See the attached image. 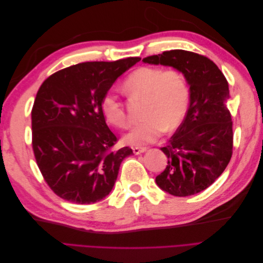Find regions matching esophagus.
Here are the masks:
<instances>
[{"mask_svg": "<svg viewBox=\"0 0 263 263\" xmlns=\"http://www.w3.org/2000/svg\"><path fill=\"white\" fill-rule=\"evenodd\" d=\"M146 150H147L146 147H134L133 148V151H134L135 155H140L142 153H145Z\"/></svg>", "mask_w": 263, "mask_h": 263, "instance_id": "esophagus-1", "label": "esophagus"}]
</instances>
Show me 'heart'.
<instances>
[{"instance_id":"1","label":"heart","mask_w":263,"mask_h":263,"mask_svg":"<svg viewBox=\"0 0 263 263\" xmlns=\"http://www.w3.org/2000/svg\"><path fill=\"white\" fill-rule=\"evenodd\" d=\"M124 87L130 98L145 102L141 113L145 119L126 135L127 144L154 142L164 129L178 128L186 115L190 89L185 77L177 69L140 67L126 78ZM101 110L110 125L128 126V115L116 92L110 90L103 95Z\"/></svg>"}]
</instances>
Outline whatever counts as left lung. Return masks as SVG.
<instances>
[{
  "instance_id": "1",
  "label": "left lung",
  "mask_w": 263,
  "mask_h": 263,
  "mask_svg": "<svg viewBox=\"0 0 263 263\" xmlns=\"http://www.w3.org/2000/svg\"><path fill=\"white\" fill-rule=\"evenodd\" d=\"M142 61L176 68L190 85L186 115L169 144L161 148L168 164L156 183L174 196L200 193L213 184L232 159L233 121L225 104L230 98L228 82L211 59L192 51H163Z\"/></svg>"
}]
</instances>
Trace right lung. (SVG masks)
Here are the masks:
<instances>
[{
	"mask_svg": "<svg viewBox=\"0 0 263 263\" xmlns=\"http://www.w3.org/2000/svg\"><path fill=\"white\" fill-rule=\"evenodd\" d=\"M139 60L78 63L54 72L39 87L31 109V145L44 180L63 200H103L124 158L133 154L129 147L113 150L118 139L106 125L101 100Z\"/></svg>",
	"mask_w": 263,
	"mask_h": 263,
	"instance_id": "obj_1",
	"label": "right lung"
}]
</instances>
